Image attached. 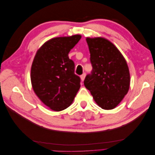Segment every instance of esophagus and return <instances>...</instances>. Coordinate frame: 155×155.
<instances>
[{
    "instance_id": "1",
    "label": "esophagus",
    "mask_w": 155,
    "mask_h": 155,
    "mask_svg": "<svg viewBox=\"0 0 155 155\" xmlns=\"http://www.w3.org/2000/svg\"><path fill=\"white\" fill-rule=\"evenodd\" d=\"M85 76H86V74H85V73H83V74L81 75V76H80V77H81V79L82 81H83L84 80H85Z\"/></svg>"
}]
</instances>
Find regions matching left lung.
Here are the masks:
<instances>
[{"instance_id": "obj_1", "label": "left lung", "mask_w": 155, "mask_h": 155, "mask_svg": "<svg viewBox=\"0 0 155 155\" xmlns=\"http://www.w3.org/2000/svg\"><path fill=\"white\" fill-rule=\"evenodd\" d=\"M92 72L84 85L101 109H113L127 94L130 74L126 61L111 42L102 37L86 39Z\"/></svg>"}]
</instances>
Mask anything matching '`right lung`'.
<instances>
[{
  "mask_svg": "<svg viewBox=\"0 0 155 155\" xmlns=\"http://www.w3.org/2000/svg\"><path fill=\"white\" fill-rule=\"evenodd\" d=\"M81 36L55 37L37 51L31 68V81L36 95L55 111L68 107L80 88L81 79L74 73L75 64L68 53Z\"/></svg>",
  "mask_w": 155,
  "mask_h": 155,
  "instance_id": "right-lung-1",
  "label": "right lung"
}]
</instances>
